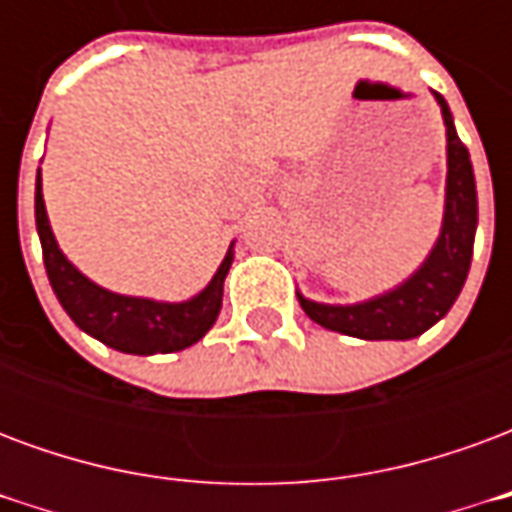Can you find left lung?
I'll list each match as a JSON object with an SVG mask.
<instances>
[{
    "instance_id": "obj_1",
    "label": "left lung",
    "mask_w": 512,
    "mask_h": 512,
    "mask_svg": "<svg viewBox=\"0 0 512 512\" xmlns=\"http://www.w3.org/2000/svg\"><path fill=\"white\" fill-rule=\"evenodd\" d=\"M447 128V186L444 216L436 244L425 263L397 288L378 293L356 304H323L296 290L301 310L329 332L359 340H411L450 312L461 296L472 266L474 233H477V186L469 150L458 139L452 112L439 93H433Z\"/></svg>"
}]
</instances>
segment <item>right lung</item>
<instances>
[{
	"label": "right lung",
	"instance_id": "add662e5",
	"mask_svg": "<svg viewBox=\"0 0 512 512\" xmlns=\"http://www.w3.org/2000/svg\"><path fill=\"white\" fill-rule=\"evenodd\" d=\"M35 224H38L43 263L49 274L51 290L57 293L62 310L71 321L120 354L153 356L183 351L202 340L222 310L224 277L233 266V244L216 268L211 282L186 301H156L145 296H123L115 290L101 288L98 282L84 277L79 268L65 257L51 233L49 213L43 202V180H35Z\"/></svg>",
	"mask_w": 512,
	"mask_h": 512
}]
</instances>
